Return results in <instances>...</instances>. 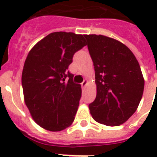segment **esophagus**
Instances as JSON below:
<instances>
[{"label":"esophagus","instance_id":"obj_1","mask_svg":"<svg viewBox=\"0 0 157 157\" xmlns=\"http://www.w3.org/2000/svg\"><path fill=\"white\" fill-rule=\"evenodd\" d=\"M87 85H88V82H87V81H84L83 82L81 83V86H82L83 88H85V87H86V86H87Z\"/></svg>","mask_w":157,"mask_h":157}]
</instances>
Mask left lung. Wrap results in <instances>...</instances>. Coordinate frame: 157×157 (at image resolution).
Segmentation results:
<instances>
[{"label": "left lung", "instance_id": "obj_1", "mask_svg": "<svg viewBox=\"0 0 157 157\" xmlns=\"http://www.w3.org/2000/svg\"><path fill=\"white\" fill-rule=\"evenodd\" d=\"M95 71L97 94L89 105L94 121L118 126L134 114L141 101L144 79L126 45L103 35H85Z\"/></svg>", "mask_w": 157, "mask_h": 157}]
</instances>
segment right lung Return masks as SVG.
I'll return each instance as SVG.
<instances>
[{"label": "right lung", "instance_id": "obj_1", "mask_svg": "<svg viewBox=\"0 0 157 157\" xmlns=\"http://www.w3.org/2000/svg\"><path fill=\"white\" fill-rule=\"evenodd\" d=\"M84 36L65 32L50 33L27 56L22 73L24 101L33 120L45 129L61 131L75 119L81 86L74 83L67 69L74 54L86 45Z\"/></svg>", "mask_w": 157, "mask_h": 157}]
</instances>
